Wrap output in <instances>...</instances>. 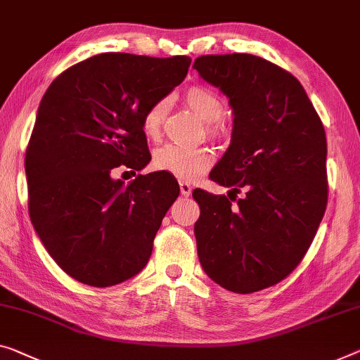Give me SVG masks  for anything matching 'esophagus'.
Returning <instances> with one entry per match:
<instances>
[{
	"label": "esophagus",
	"instance_id": "34e87169",
	"mask_svg": "<svg viewBox=\"0 0 360 360\" xmlns=\"http://www.w3.org/2000/svg\"><path fill=\"white\" fill-rule=\"evenodd\" d=\"M179 189H181V194L184 197H189L191 192H192L191 184H187V182H184V181L179 182Z\"/></svg>",
	"mask_w": 360,
	"mask_h": 360
}]
</instances>
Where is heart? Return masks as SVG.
Returning a JSON list of instances; mask_svg holds the SVG:
<instances>
[{
  "label": "heart",
  "instance_id": "1",
  "mask_svg": "<svg viewBox=\"0 0 360 360\" xmlns=\"http://www.w3.org/2000/svg\"><path fill=\"white\" fill-rule=\"evenodd\" d=\"M186 103L195 111V115L208 124V131L213 136L223 132V126L219 120L223 116V101L219 96L212 92L210 89L194 85L187 89L184 94ZM168 110L166 100L153 101L148 108L143 111L141 126L142 132L148 139H158L162 134L163 120ZM213 162V153L205 147H186L168 143V146L160 147L153 155L155 169L163 171V173L173 174L178 179L192 181L200 176L203 171Z\"/></svg>",
  "mask_w": 360,
  "mask_h": 360
}]
</instances>
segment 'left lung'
<instances>
[{"label": "left lung", "instance_id": "obj_1", "mask_svg": "<svg viewBox=\"0 0 360 360\" xmlns=\"http://www.w3.org/2000/svg\"><path fill=\"white\" fill-rule=\"evenodd\" d=\"M194 69L228 96L234 115L231 143L210 173L231 191L192 192L198 260L228 291H262L300 264L325 214V129L299 80L264 58L205 55Z\"/></svg>", "mask_w": 360, "mask_h": 360}]
</instances>
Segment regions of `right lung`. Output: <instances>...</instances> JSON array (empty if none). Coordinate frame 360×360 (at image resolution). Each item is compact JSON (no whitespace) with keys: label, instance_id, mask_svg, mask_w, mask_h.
<instances>
[{"label":"right lung","instance_id":"1","mask_svg":"<svg viewBox=\"0 0 360 360\" xmlns=\"http://www.w3.org/2000/svg\"><path fill=\"white\" fill-rule=\"evenodd\" d=\"M191 61L101 53L66 69L43 95L25 153L29 214L74 280L108 288L147 265L179 184L163 171L129 184L112 174L121 165L136 174L152 160L142 115L184 80Z\"/></svg>","mask_w":360,"mask_h":360}]
</instances>
